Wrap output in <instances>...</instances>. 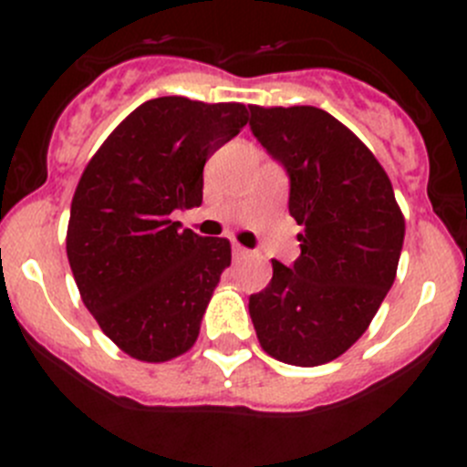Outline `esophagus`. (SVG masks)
I'll return each mask as SVG.
<instances>
[{"instance_id":"esophagus-1","label":"esophagus","mask_w":467,"mask_h":467,"mask_svg":"<svg viewBox=\"0 0 467 467\" xmlns=\"http://www.w3.org/2000/svg\"><path fill=\"white\" fill-rule=\"evenodd\" d=\"M251 255V251L244 246H239V244H233V257L234 260H242V257H248Z\"/></svg>"}]
</instances>
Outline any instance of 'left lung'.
I'll use <instances>...</instances> for the list:
<instances>
[{
	"label": "left lung",
	"mask_w": 467,
	"mask_h": 467,
	"mask_svg": "<svg viewBox=\"0 0 467 467\" xmlns=\"http://www.w3.org/2000/svg\"><path fill=\"white\" fill-rule=\"evenodd\" d=\"M251 108V130L291 181L294 266L273 260L248 300L266 355L291 366L341 357L368 329L393 286L404 216L384 167L348 126L314 106Z\"/></svg>",
	"instance_id": "left-lung-1"
}]
</instances>
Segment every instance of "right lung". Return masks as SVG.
<instances>
[{
  "mask_svg": "<svg viewBox=\"0 0 467 467\" xmlns=\"http://www.w3.org/2000/svg\"><path fill=\"white\" fill-rule=\"evenodd\" d=\"M248 124L244 103L150 99L99 146L72 199L67 260L99 327L133 359L160 364L196 343L230 266V242L173 221L203 201V167Z\"/></svg>",
  "mask_w": 467,
  "mask_h": 467,
  "instance_id": "add662e5",
  "label": "right lung"
}]
</instances>
